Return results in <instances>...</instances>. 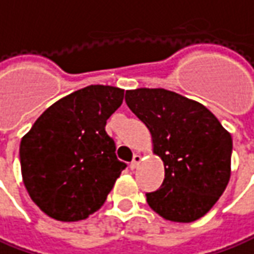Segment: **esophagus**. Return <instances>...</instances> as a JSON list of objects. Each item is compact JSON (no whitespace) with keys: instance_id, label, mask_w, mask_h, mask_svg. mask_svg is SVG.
<instances>
[{"instance_id":"1","label":"esophagus","mask_w":254,"mask_h":254,"mask_svg":"<svg viewBox=\"0 0 254 254\" xmlns=\"http://www.w3.org/2000/svg\"><path fill=\"white\" fill-rule=\"evenodd\" d=\"M141 161V156L140 154H134L133 160H132V163H130V170H136L137 167H139V164Z\"/></svg>"}]
</instances>
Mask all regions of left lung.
<instances>
[{"label":"left lung","mask_w":254,"mask_h":254,"mask_svg":"<svg viewBox=\"0 0 254 254\" xmlns=\"http://www.w3.org/2000/svg\"><path fill=\"white\" fill-rule=\"evenodd\" d=\"M125 101L150 130L165 168L161 188L146 193L149 206L170 221L199 220L228 185L231 134L204 105L175 91L127 90Z\"/></svg>","instance_id":"left-lung-1"}]
</instances>
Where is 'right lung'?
Here are the masks:
<instances>
[{"mask_svg": "<svg viewBox=\"0 0 254 254\" xmlns=\"http://www.w3.org/2000/svg\"><path fill=\"white\" fill-rule=\"evenodd\" d=\"M122 101L120 87L91 84L48 107L22 137L23 184L48 217L79 221L104 204L127 168L105 132Z\"/></svg>", "mask_w": 254, "mask_h": 254, "instance_id": "add662e5", "label": "right lung"}]
</instances>
